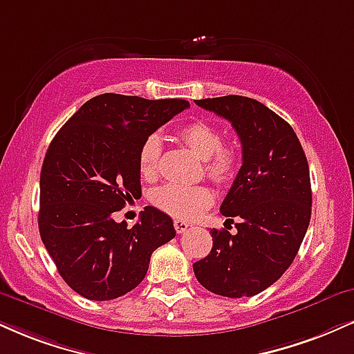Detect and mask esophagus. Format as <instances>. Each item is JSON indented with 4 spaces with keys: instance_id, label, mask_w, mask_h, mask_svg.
Instances as JSON below:
<instances>
[{
    "instance_id": "esophagus-1",
    "label": "esophagus",
    "mask_w": 354,
    "mask_h": 354,
    "mask_svg": "<svg viewBox=\"0 0 354 354\" xmlns=\"http://www.w3.org/2000/svg\"><path fill=\"white\" fill-rule=\"evenodd\" d=\"M174 229H176L178 234H183L186 232L189 229V224L186 223V221H181V219H174Z\"/></svg>"
}]
</instances>
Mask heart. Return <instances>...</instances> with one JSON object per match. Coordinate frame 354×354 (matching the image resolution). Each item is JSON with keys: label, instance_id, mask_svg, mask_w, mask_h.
Here are the masks:
<instances>
[{"label": "heart", "instance_id": "1", "mask_svg": "<svg viewBox=\"0 0 354 354\" xmlns=\"http://www.w3.org/2000/svg\"><path fill=\"white\" fill-rule=\"evenodd\" d=\"M178 136L204 160V169L212 181L227 185L236 178L239 166V153L236 148L223 145V133L218 127L207 122H193L178 131ZM161 158V138L156 133L148 135L140 145L138 169L145 180H153L158 174ZM214 201L212 191L206 186L165 185L155 189L151 203L158 209L181 221L198 219Z\"/></svg>", "mask_w": 354, "mask_h": 354}]
</instances>
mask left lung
Segmentation results:
<instances>
[{
  "label": "left lung",
  "instance_id": "1",
  "mask_svg": "<svg viewBox=\"0 0 354 354\" xmlns=\"http://www.w3.org/2000/svg\"><path fill=\"white\" fill-rule=\"evenodd\" d=\"M231 122L242 166L221 204L236 234L212 229V249L193 263L216 295L252 297L277 282L299 252L312 216L308 161L295 131L261 102L242 95L196 100Z\"/></svg>",
  "mask_w": 354,
  "mask_h": 354
}]
</instances>
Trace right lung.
I'll list each match as a JSON object with an SVG mask.
<instances>
[{
    "mask_svg": "<svg viewBox=\"0 0 354 354\" xmlns=\"http://www.w3.org/2000/svg\"><path fill=\"white\" fill-rule=\"evenodd\" d=\"M189 107L102 93L64 123L41 169L39 234L59 274L88 300L125 295L147 275L153 250L176 236L168 214L147 206L133 227L113 212L142 196L140 145Z\"/></svg>",
    "mask_w": 354,
    "mask_h": 354,
    "instance_id": "1",
    "label": "right lung"
}]
</instances>
